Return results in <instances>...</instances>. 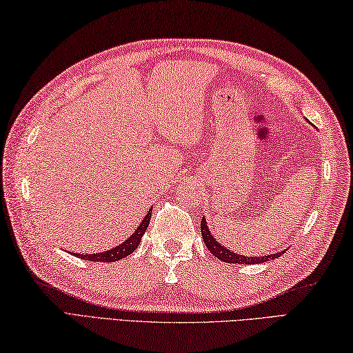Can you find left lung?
<instances>
[{"label":"left lung","instance_id":"left-lung-1","mask_svg":"<svg viewBox=\"0 0 353 353\" xmlns=\"http://www.w3.org/2000/svg\"><path fill=\"white\" fill-rule=\"evenodd\" d=\"M201 234H203V239H204V243L205 247L208 248V251L214 256L218 257L219 261L222 262H228V263H245V265H251V263H262V262H267V261H274V259L280 257L283 253V251H279V253L276 254H267V256H262V257H247V256H242V254H237V253H233V251L227 250L225 247H222L221 243L214 239L213 234L210 233V230H208L207 227V222L205 219L203 218V221H201Z\"/></svg>","mask_w":353,"mask_h":353}]
</instances>
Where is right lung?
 <instances>
[{
	"mask_svg": "<svg viewBox=\"0 0 353 353\" xmlns=\"http://www.w3.org/2000/svg\"><path fill=\"white\" fill-rule=\"evenodd\" d=\"M150 214H152V210L148 212L145 219L141 221L139 228L135 230V233L132 236H129L123 243H120V245H117L116 248L102 251V253H94V254H77V253L74 254L79 259H83V261H94V262H116V261H120V259H125L126 256L131 254L137 247H139L141 237L145 234L146 228L149 225Z\"/></svg>",
	"mask_w": 353,
	"mask_h": 353,
	"instance_id": "add662e5",
	"label": "right lung"
}]
</instances>
